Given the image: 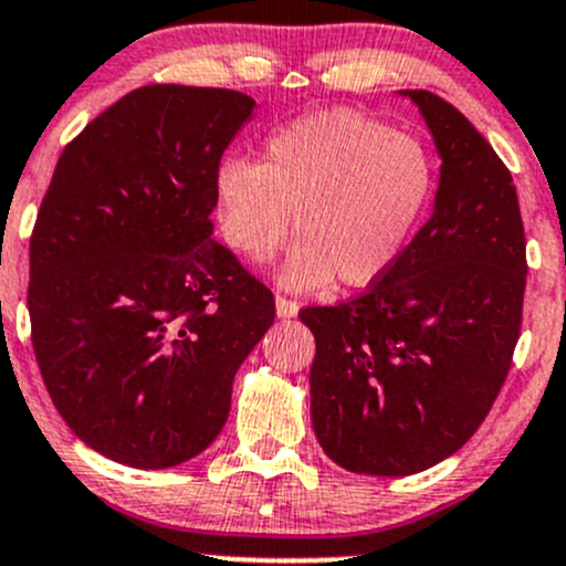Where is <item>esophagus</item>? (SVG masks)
<instances>
[{"instance_id": "esophagus-1", "label": "esophagus", "mask_w": 566, "mask_h": 566, "mask_svg": "<svg viewBox=\"0 0 566 566\" xmlns=\"http://www.w3.org/2000/svg\"><path fill=\"white\" fill-rule=\"evenodd\" d=\"M275 310H277V318H294V315L300 313V302L285 300V296H277Z\"/></svg>"}]
</instances>
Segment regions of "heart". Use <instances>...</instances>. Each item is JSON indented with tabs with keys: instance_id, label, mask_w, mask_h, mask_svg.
Returning <instances> with one entry per match:
<instances>
[{
	"instance_id": "1",
	"label": "heart",
	"mask_w": 566,
	"mask_h": 566,
	"mask_svg": "<svg viewBox=\"0 0 566 566\" xmlns=\"http://www.w3.org/2000/svg\"><path fill=\"white\" fill-rule=\"evenodd\" d=\"M431 197V159L416 137L354 111H321L266 139L261 164L227 159L216 172L223 240L253 264L291 234L281 270L294 291L337 277L358 289L380 281L410 242Z\"/></svg>"
}]
</instances>
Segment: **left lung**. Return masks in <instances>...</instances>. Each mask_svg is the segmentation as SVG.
I'll use <instances>...</instances> for the list:
<instances>
[{
	"label": "left lung",
	"mask_w": 566,
	"mask_h": 566,
	"mask_svg": "<svg viewBox=\"0 0 566 566\" xmlns=\"http://www.w3.org/2000/svg\"><path fill=\"white\" fill-rule=\"evenodd\" d=\"M402 94L442 159L434 212L361 296L300 313L315 437L380 478L429 470L475 434L513 361L528 270L510 169L451 102Z\"/></svg>",
	"instance_id": "left-lung-1"
}]
</instances>
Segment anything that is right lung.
<instances>
[{"label":"right lung","instance_id":"1","mask_svg":"<svg viewBox=\"0 0 566 566\" xmlns=\"http://www.w3.org/2000/svg\"><path fill=\"white\" fill-rule=\"evenodd\" d=\"M240 91L143 86L64 148L29 242L42 380L88 448L164 470L221 434L275 296L212 240Z\"/></svg>","mask_w":566,"mask_h":566}]
</instances>
